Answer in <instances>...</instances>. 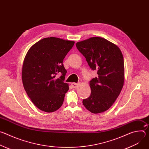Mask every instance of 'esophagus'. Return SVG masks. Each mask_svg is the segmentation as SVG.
Returning a JSON list of instances; mask_svg holds the SVG:
<instances>
[{"instance_id":"34e87169","label":"esophagus","mask_w":149,"mask_h":149,"mask_svg":"<svg viewBox=\"0 0 149 149\" xmlns=\"http://www.w3.org/2000/svg\"><path fill=\"white\" fill-rule=\"evenodd\" d=\"M78 83H75V82L71 83V86L74 88H76L78 87Z\"/></svg>"}]
</instances>
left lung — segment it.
I'll use <instances>...</instances> for the list:
<instances>
[{"label":"left lung","instance_id":"8db88e82","mask_svg":"<svg viewBox=\"0 0 149 149\" xmlns=\"http://www.w3.org/2000/svg\"><path fill=\"white\" fill-rule=\"evenodd\" d=\"M92 70L98 75L90 81V96L82 104L90 112L107 110L118 97L124 84V64L120 48L100 37H93L76 44Z\"/></svg>","mask_w":149,"mask_h":149}]
</instances>
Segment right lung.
<instances>
[{"label": "right lung", "instance_id": "1", "mask_svg": "<svg viewBox=\"0 0 149 149\" xmlns=\"http://www.w3.org/2000/svg\"><path fill=\"white\" fill-rule=\"evenodd\" d=\"M75 42L50 37L40 40L28 51L22 71L24 87L36 107L51 113L63 104L68 84L63 61ZM60 77H58V75Z\"/></svg>", "mask_w": 149, "mask_h": 149}]
</instances>
